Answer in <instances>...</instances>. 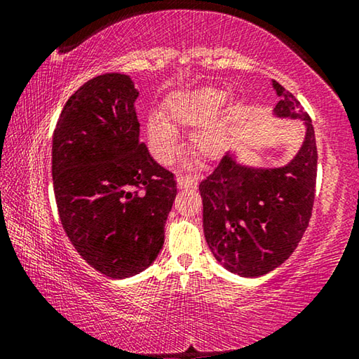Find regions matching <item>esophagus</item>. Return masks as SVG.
<instances>
[{"instance_id": "obj_1", "label": "esophagus", "mask_w": 359, "mask_h": 359, "mask_svg": "<svg viewBox=\"0 0 359 359\" xmlns=\"http://www.w3.org/2000/svg\"><path fill=\"white\" fill-rule=\"evenodd\" d=\"M177 185L179 188H196L198 177H194V175H180V177H177Z\"/></svg>"}]
</instances>
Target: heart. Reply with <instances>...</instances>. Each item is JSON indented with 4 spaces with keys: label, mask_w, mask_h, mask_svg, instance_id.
Instances as JSON below:
<instances>
[{
    "label": "heart",
    "mask_w": 359,
    "mask_h": 359,
    "mask_svg": "<svg viewBox=\"0 0 359 359\" xmlns=\"http://www.w3.org/2000/svg\"><path fill=\"white\" fill-rule=\"evenodd\" d=\"M224 101L226 93L217 88H201L194 92L177 93L166 102L165 119L166 122L151 115L147 121V137L150 147L156 158L163 163H169L179 149L177 136L174 128L187 126V128H200L193 133L191 145L196 154L212 160L220 155L226 131L228 114L217 115Z\"/></svg>",
    "instance_id": "heart-1"
}]
</instances>
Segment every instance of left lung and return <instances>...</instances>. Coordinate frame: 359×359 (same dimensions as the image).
<instances>
[{"mask_svg":"<svg viewBox=\"0 0 359 359\" xmlns=\"http://www.w3.org/2000/svg\"><path fill=\"white\" fill-rule=\"evenodd\" d=\"M280 101L274 115L299 118L306 137L287 166L253 168L224 154L199 184L203 226L210 252L224 269L259 277L290 258L312 217L317 184V144L312 120L301 102L272 81Z\"/></svg>","mask_w":359,"mask_h":359,"instance_id":"obj_1","label":"left lung"}]
</instances>
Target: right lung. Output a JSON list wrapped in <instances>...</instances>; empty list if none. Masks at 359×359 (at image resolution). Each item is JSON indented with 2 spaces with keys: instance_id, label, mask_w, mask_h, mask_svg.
Wrapping results in <instances>:
<instances>
[{
  "instance_id": "obj_1",
  "label": "right lung",
  "mask_w": 359,
  "mask_h": 359,
  "mask_svg": "<svg viewBox=\"0 0 359 359\" xmlns=\"http://www.w3.org/2000/svg\"><path fill=\"white\" fill-rule=\"evenodd\" d=\"M130 76L85 82L66 101L52 141L58 215L77 253L101 274L136 276L165 244L177 184L139 141Z\"/></svg>"
}]
</instances>
